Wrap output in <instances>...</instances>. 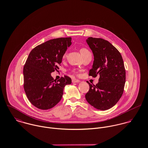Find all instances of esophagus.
Listing matches in <instances>:
<instances>
[{"instance_id":"esophagus-1","label":"esophagus","mask_w":148,"mask_h":148,"mask_svg":"<svg viewBox=\"0 0 148 148\" xmlns=\"http://www.w3.org/2000/svg\"><path fill=\"white\" fill-rule=\"evenodd\" d=\"M80 82V80H78V79H73L72 80V83H79Z\"/></svg>"}]
</instances>
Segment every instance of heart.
I'll return each mask as SVG.
<instances>
[{"label":"heart","mask_w":148,"mask_h":148,"mask_svg":"<svg viewBox=\"0 0 148 148\" xmlns=\"http://www.w3.org/2000/svg\"><path fill=\"white\" fill-rule=\"evenodd\" d=\"M80 52L81 55H82V56H84L85 55L90 53V52L86 48H80ZM65 57H66V53H65L63 55V58H65Z\"/></svg>","instance_id":"1"}]
</instances>
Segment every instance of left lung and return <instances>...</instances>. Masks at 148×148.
I'll use <instances>...</instances> for the list:
<instances>
[{
  "instance_id": "left-lung-1",
  "label": "left lung",
  "mask_w": 148,
  "mask_h": 148,
  "mask_svg": "<svg viewBox=\"0 0 148 148\" xmlns=\"http://www.w3.org/2000/svg\"><path fill=\"white\" fill-rule=\"evenodd\" d=\"M86 42L92 51L94 61L89 76L100 75L96 85L90 84L85 99L89 104L101 110L114 106L123 95L126 72L122 56L110 42L101 38L89 37Z\"/></svg>"
}]
</instances>
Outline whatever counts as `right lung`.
<instances>
[{
  "mask_svg": "<svg viewBox=\"0 0 148 148\" xmlns=\"http://www.w3.org/2000/svg\"><path fill=\"white\" fill-rule=\"evenodd\" d=\"M71 39L49 40L35 47L28 55L23 68L24 89L30 103L39 109L47 110L56 106L62 98L65 85L71 84L67 76L56 81L51 75L59 69Z\"/></svg>",
  "mask_w": 148,
  "mask_h": 148,
  "instance_id": "add662e5",
  "label": "right lung"
}]
</instances>
